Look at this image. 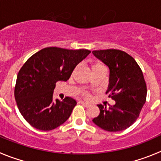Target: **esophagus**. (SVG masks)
<instances>
[{"mask_svg":"<svg viewBox=\"0 0 161 161\" xmlns=\"http://www.w3.org/2000/svg\"><path fill=\"white\" fill-rule=\"evenodd\" d=\"M80 103L82 105V106H86V107H90V106H91V103H86V102H84V101H80Z\"/></svg>","mask_w":161,"mask_h":161,"instance_id":"34e87169","label":"esophagus"}]
</instances>
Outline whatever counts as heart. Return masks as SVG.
<instances>
[{
  "label": "heart",
  "mask_w": 161,
  "mask_h": 161,
  "mask_svg": "<svg viewBox=\"0 0 161 161\" xmlns=\"http://www.w3.org/2000/svg\"><path fill=\"white\" fill-rule=\"evenodd\" d=\"M104 66L99 62H96L94 64H93L91 65V70H95V69H99V68H103Z\"/></svg>",
  "instance_id": "obj_1"
}]
</instances>
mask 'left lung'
Segmentation results:
<instances>
[{
    "label": "left lung",
    "instance_id": "obj_1",
    "mask_svg": "<svg viewBox=\"0 0 161 161\" xmlns=\"http://www.w3.org/2000/svg\"><path fill=\"white\" fill-rule=\"evenodd\" d=\"M93 55L109 70L106 94L115 101L109 107L98 104L100 114L92 120L103 130L118 132L136 120L146 101L147 87L143 73L134 58L116 49L93 51Z\"/></svg>",
    "mask_w": 161,
    "mask_h": 161
}]
</instances>
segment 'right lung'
I'll return each instance as SVG.
<instances>
[{
	"mask_svg": "<svg viewBox=\"0 0 161 161\" xmlns=\"http://www.w3.org/2000/svg\"><path fill=\"white\" fill-rule=\"evenodd\" d=\"M91 52L46 47L30 57L17 75L15 99L25 120L37 130L48 131L64 124L77 103L67 97L53 100L57 82H67L75 67Z\"/></svg>",
	"mask_w": 161,
	"mask_h": 161,
	"instance_id": "obj_1",
	"label": "right lung"
}]
</instances>
